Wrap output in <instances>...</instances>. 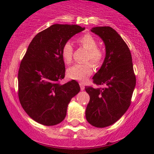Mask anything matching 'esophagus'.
<instances>
[{"label": "esophagus", "mask_w": 154, "mask_h": 154, "mask_svg": "<svg viewBox=\"0 0 154 154\" xmlns=\"http://www.w3.org/2000/svg\"><path fill=\"white\" fill-rule=\"evenodd\" d=\"M79 85H80V89H81L82 91H83L85 89V85H83L82 82H79Z\"/></svg>", "instance_id": "34e87169"}]
</instances>
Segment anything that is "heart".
<instances>
[{
    "label": "heart",
    "instance_id": "heart-1",
    "mask_svg": "<svg viewBox=\"0 0 154 154\" xmlns=\"http://www.w3.org/2000/svg\"><path fill=\"white\" fill-rule=\"evenodd\" d=\"M78 42L84 48L88 51L86 60H90L96 66L102 64L104 58V53L98 47V42L92 35L85 34L79 38ZM73 48L70 42L65 43L62 48V57L64 62L69 64L72 59ZM93 66L92 63L87 62L85 63H79L71 66L67 70V75L72 79L78 81H85L92 75Z\"/></svg>",
    "mask_w": 154,
    "mask_h": 154
}]
</instances>
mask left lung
<instances>
[{"mask_svg": "<svg viewBox=\"0 0 154 154\" xmlns=\"http://www.w3.org/2000/svg\"><path fill=\"white\" fill-rule=\"evenodd\" d=\"M106 47L101 68L94 75L93 82L104 88L85 87L90 100L85 117L95 127L103 128L119 120L130 106L136 86V76L130 49L120 35L111 27H94Z\"/></svg>", "mask_w": 154, "mask_h": 154, "instance_id": "1", "label": "left lung"}]
</instances>
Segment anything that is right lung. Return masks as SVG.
<instances>
[{"label":"right lung","instance_id":"obj_1","mask_svg":"<svg viewBox=\"0 0 154 154\" xmlns=\"http://www.w3.org/2000/svg\"><path fill=\"white\" fill-rule=\"evenodd\" d=\"M85 28L75 24H53L35 36L18 71V97L31 119L55 126L66 116L71 99L79 92L75 80L61 85L65 68L62 57L65 43Z\"/></svg>","mask_w":154,"mask_h":154}]
</instances>
